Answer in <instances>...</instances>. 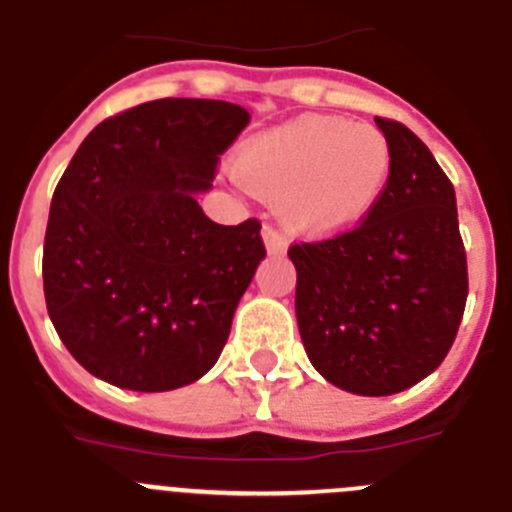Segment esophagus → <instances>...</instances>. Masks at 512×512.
Wrapping results in <instances>:
<instances>
[{"label": "esophagus", "instance_id": "esophagus-1", "mask_svg": "<svg viewBox=\"0 0 512 512\" xmlns=\"http://www.w3.org/2000/svg\"><path fill=\"white\" fill-rule=\"evenodd\" d=\"M261 236H264V246H266V251L271 253V256H284V253H287L289 243H287V238L281 236L279 231H274V228H269V225H266Z\"/></svg>", "mask_w": 512, "mask_h": 512}]
</instances>
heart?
<instances>
[{"label": "heart", "mask_w": 512, "mask_h": 512, "mask_svg": "<svg viewBox=\"0 0 512 512\" xmlns=\"http://www.w3.org/2000/svg\"><path fill=\"white\" fill-rule=\"evenodd\" d=\"M233 172L248 190L279 198L289 228L332 236L378 203L391 175V147L370 124L304 114L243 142Z\"/></svg>", "instance_id": "1"}]
</instances>
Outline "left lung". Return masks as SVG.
<instances>
[{"instance_id": "8db88e82", "label": "left lung", "mask_w": 512, "mask_h": 512, "mask_svg": "<svg viewBox=\"0 0 512 512\" xmlns=\"http://www.w3.org/2000/svg\"><path fill=\"white\" fill-rule=\"evenodd\" d=\"M391 175L355 231L297 243V325L314 370L358 396H391L442 365L467 302L454 187L414 131L375 116Z\"/></svg>"}]
</instances>
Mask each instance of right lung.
I'll list each match as a JSON object with an SVG mask.
<instances>
[{"instance_id":"right-lung-1","label":"right lung","mask_w":512,"mask_h":512,"mask_svg":"<svg viewBox=\"0 0 512 512\" xmlns=\"http://www.w3.org/2000/svg\"><path fill=\"white\" fill-rule=\"evenodd\" d=\"M243 106L159 98L101 121L50 203L42 284L55 332L91 375L175 391L220 358L266 259L259 220L218 225L198 205Z\"/></svg>"}]
</instances>
